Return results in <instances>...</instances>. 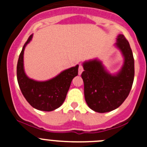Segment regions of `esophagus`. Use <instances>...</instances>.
<instances>
[{"instance_id": "34e87169", "label": "esophagus", "mask_w": 147, "mask_h": 147, "mask_svg": "<svg viewBox=\"0 0 147 147\" xmlns=\"http://www.w3.org/2000/svg\"><path fill=\"white\" fill-rule=\"evenodd\" d=\"M83 71H84V69H83V66L82 65H80L79 66V74H81Z\"/></svg>"}]
</instances>
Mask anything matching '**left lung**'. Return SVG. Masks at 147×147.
<instances>
[{
    "label": "left lung",
    "instance_id": "8db88e82",
    "mask_svg": "<svg viewBox=\"0 0 147 147\" xmlns=\"http://www.w3.org/2000/svg\"><path fill=\"white\" fill-rule=\"evenodd\" d=\"M117 47L124 57V64L116 75L105 71L97 59L85 62L82 74L85 98L88 107L97 113L118 108L127 98L134 80V58L129 42L123 34L117 37Z\"/></svg>",
    "mask_w": 147,
    "mask_h": 147
}]
</instances>
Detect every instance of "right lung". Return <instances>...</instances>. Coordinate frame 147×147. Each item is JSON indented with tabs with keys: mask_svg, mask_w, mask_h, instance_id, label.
Listing matches in <instances>:
<instances>
[{
	"mask_svg": "<svg viewBox=\"0 0 147 147\" xmlns=\"http://www.w3.org/2000/svg\"><path fill=\"white\" fill-rule=\"evenodd\" d=\"M30 35L23 45L17 65V79L23 96L31 106L42 111H52L62 105L72 80L78 75L79 65L62 71L49 81L37 82L26 75L23 69V53L26 45L32 40Z\"/></svg>",
	"mask_w": 147,
	"mask_h": 147,
	"instance_id": "right-lung-1",
	"label": "right lung"
}]
</instances>
